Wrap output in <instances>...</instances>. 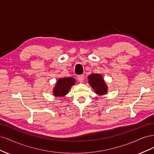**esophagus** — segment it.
<instances>
[{"mask_svg":"<svg viewBox=\"0 0 154 154\" xmlns=\"http://www.w3.org/2000/svg\"><path fill=\"white\" fill-rule=\"evenodd\" d=\"M78 80H79V82L82 83L83 82V80H84V76L83 75H80L78 76Z\"/></svg>","mask_w":154,"mask_h":154,"instance_id":"34e87169","label":"esophagus"}]
</instances>
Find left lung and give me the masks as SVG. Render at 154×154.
I'll return each mask as SVG.
<instances>
[{
    "instance_id": "obj_1",
    "label": "left lung",
    "mask_w": 154,
    "mask_h": 154,
    "mask_svg": "<svg viewBox=\"0 0 154 154\" xmlns=\"http://www.w3.org/2000/svg\"><path fill=\"white\" fill-rule=\"evenodd\" d=\"M88 83H89L94 92L99 96L107 94L108 87L100 74H91L88 76Z\"/></svg>"
}]
</instances>
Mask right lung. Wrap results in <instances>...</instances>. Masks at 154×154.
<instances>
[{
	"instance_id": "add662e5",
	"label": "right lung",
	"mask_w": 154,
	"mask_h": 154,
	"mask_svg": "<svg viewBox=\"0 0 154 154\" xmlns=\"http://www.w3.org/2000/svg\"><path fill=\"white\" fill-rule=\"evenodd\" d=\"M76 80L72 77L60 78L53 88V93L55 97H62L67 94L72 86L75 85Z\"/></svg>"
}]
</instances>
